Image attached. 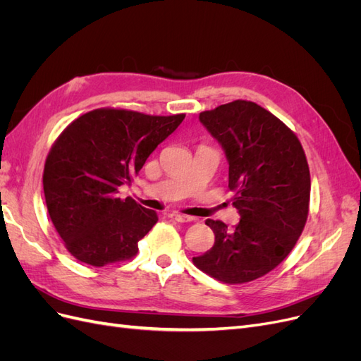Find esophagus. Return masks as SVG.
<instances>
[{"label":"esophagus","instance_id":"1","mask_svg":"<svg viewBox=\"0 0 361 361\" xmlns=\"http://www.w3.org/2000/svg\"><path fill=\"white\" fill-rule=\"evenodd\" d=\"M170 218H173V220H176V221H179V223H190V221H192L191 216L182 215V214H176V212L170 214Z\"/></svg>","mask_w":361,"mask_h":361}]
</instances>
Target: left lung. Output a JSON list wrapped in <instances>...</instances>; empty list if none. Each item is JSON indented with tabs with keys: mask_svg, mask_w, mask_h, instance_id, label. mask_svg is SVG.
Here are the masks:
<instances>
[{
	"mask_svg": "<svg viewBox=\"0 0 361 361\" xmlns=\"http://www.w3.org/2000/svg\"><path fill=\"white\" fill-rule=\"evenodd\" d=\"M199 120L224 150L241 220L233 228L207 220L214 247L192 262L231 285L256 280L285 260L307 221V159L297 135L255 102L220 105Z\"/></svg>",
	"mask_w": 361,
	"mask_h": 361,
	"instance_id": "obj_1",
	"label": "left lung"
}]
</instances>
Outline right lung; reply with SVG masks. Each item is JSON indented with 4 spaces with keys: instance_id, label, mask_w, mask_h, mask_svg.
<instances>
[{
    "instance_id": "1",
    "label": "right lung",
    "mask_w": 361,
    "mask_h": 361,
    "mask_svg": "<svg viewBox=\"0 0 361 361\" xmlns=\"http://www.w3.org/2000/svg\"><path fill=\"white\" fill-rule=\"evenodd\" d=\"M183 118L99 108L63 130L45 162L43 191L51 221L73 257L105 267L137 255L158 215L120 199L118 190Z\"/></svg>"
}]
</instances>
